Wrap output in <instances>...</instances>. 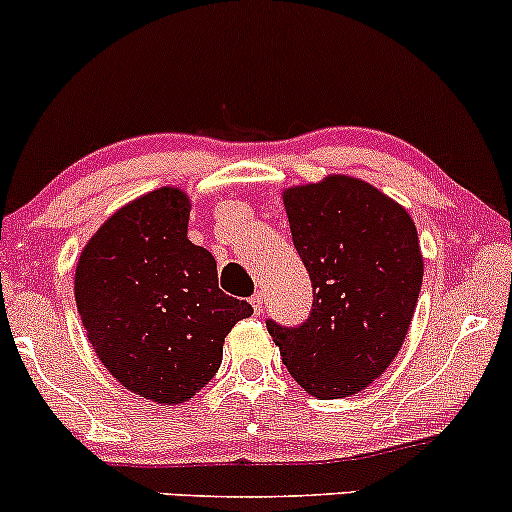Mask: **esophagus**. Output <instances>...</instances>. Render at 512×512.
I'll use <instances>...</instances> for the list:
<instances>
[{"instance_id": "1", "label": "esophagus", "mask_w": 512, "mask_h": 512, "mask_svg": "<svg viewBox=\"0 0 512 512\" xmlns=\"http://www.w3.org/2000/svg\"><path fill=\"white\" fill-rule=\"evenodd\" d=\"M263 304H266V295H263L261 290H256L254 295H251V307H254V314L263 312Z\"/></svg>"}]
</instances>
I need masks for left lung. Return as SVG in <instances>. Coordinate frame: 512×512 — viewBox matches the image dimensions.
Returning <instances> with one entry per match:
<instances>
[{"mask_svg": "<svg viewBox=\"0 0 512 512\" xmlns=\"http://www.w3.org/2000/svg\"><path fill=\"white\" fill-rule=\"evenodd\" d=\"M292 244L314 287L300 326L266 321L304 392H363L399 353L423 283L411 215L370 183L329 176L283 193Z\"/></svg>", "mask_w": 512, "mask_h": 512, "instance_id": "obj_1", "label": "left lung"}]
</instances>
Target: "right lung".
<instances>
[{
    "label": "right lung",
    "instance_id": "1",
    "mask_svg": "<svg viewBox=\"0 0 512 512\" xmlns=\"http://www.w3.org/2000/svg\"><path fill=\"white\" fill-rule=\"evenodd\" d=\"M191 203L157 188L113 212L74 273L77 312L106 370L130 392L181 404L215 377L249 302L217 287V263L188 239Z\"/></svg>",
    "mask_w": 512,
    "mask_h": 512
}]
</instances>
